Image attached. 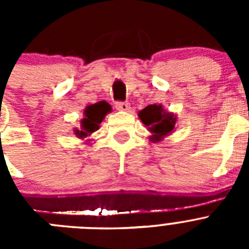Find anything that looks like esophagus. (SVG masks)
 I'll return each instance as SVG.
<instances>
[{"label":"esophagus","mask_w":249,"mask_h":249,"mask_svg":"<svg viewBox=\"0 0 249 249\" xmlns=\"http://www.w3.org/2000/svg\"><path fill=\"white\" fill-rule=\"evenodd\" d=\"M116 108H117L118 111L127 112V111H129L131 106H129V103H127V102H117L116 103Z\"/></svg>","instance_id":"obj_1"}]
</instances>
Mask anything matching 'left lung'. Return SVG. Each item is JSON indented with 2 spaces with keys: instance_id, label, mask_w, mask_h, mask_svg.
Instances as JSON below:
<instances>
[{
  "instance_id": "obj_1",
  "label": "left lung",
  "mask_w": 249,
  "mask_h": 249,
  "mask_svg": "<svg viewBox=\"0 0 249 249\" xmlns=\"http://www.w3.org/2000/svg\"><path fill=\"white\" fill-rule=\"evenodd\" d=\"M140 120L143 122L152 136L149 140L152 142H158L163 137L171 135L176 128L177 117L171 112L164 111L162 105H149L138 113Z\"/></svg>"
}]
</instances>
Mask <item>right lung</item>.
I'll return each instance as SVG.
<instances>
[{
	"mask_svg": "<svg viewBox=\"0 0 249 249\" xmlns=\"http://www.w3.org/2000/svg\"><path fill=\"white\" fill-rule=\"evenodd\" d=\"M108 112H111V106L106 101L87 106L83 111L85 118L81 121V129L74 128V135L78 138H85L97 131L100 128V123Z\"/></svg>",
	"mask_w": 249,
	"mask_h": 249,
	"instance_id": "obj_1",
	"label": "right lung"
}]
</instances>
